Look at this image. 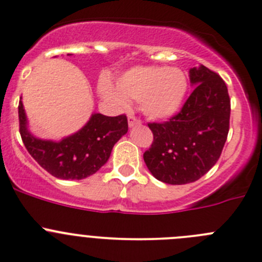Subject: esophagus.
<instances>
[{"label":"esophagus","instance_id":"esophagus-1","mask_svg":"<svg viewBox=\"0 0 262 262\" xmlns=\"http://www.w3.org/2000/svg\"><path fill=\"white\" fill-rule=\"evenodd\" d=\"M142 122H140L139 119H137L136 117H133V115H128V125L129 128H133V126L136 125H140Z\"/></svg>","mask_w":262,"mask_h":262}]
</instances>
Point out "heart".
<instances>
[{
    "mask_svg": "<svg viewBox=\"0 0 262 262\" xmlns=\"http://www.w3.org/2000/svg\"><path fill=\"white\" fill-rule=\"evenodd\" d=\"M188 89L187 76L178 68L136 66L119 76L117 89L109 81L99 84L106 100L125 108L128 101L140 103L144 115L152 120H167L182 108Z\"/></svg>",
    "mask_w": 262,
    "mask_h": 262,
    "instance_id": "obj_1",
    "label": "heart"
}]
</instances>
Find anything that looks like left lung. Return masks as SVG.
I'll use <instances>...</instances> for the list:
<instances>
[{
	"label": "left lung",
	"mask_w": 262,
	"mask_h": 262,
	"mask_svg": "<svg viewBox=\"0 0 262 262\" xmlns=\"http://www.w3.org/2000/svg\"><path fill=\"white\" fill-rule=\"evenodd\" d=\"M194 90L177 115L148 124L152 147L144 153L148 169L158 181L187 184L200 180L221 156L230 128V96L225 81L206 66L189 69Z\"/></svg>",
	"instance_id": "left-lung-1"
}]
</instances>
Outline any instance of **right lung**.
Segmentation results:
<instances>
[{
	"mask_svg": "<svg viewBox=\"0 0 262 262\" xmlns=\"http://www.w3.org/2000/svg\"><path fill=\"white\" fill-rule=\"evenodd\" d=\"M18 119L22 142L32 158L61 180H84L98 172L108 162L115 143L128 132L125 115L106 117L93 113L76 133L57 142L41 139L30 132L22 100L18 104Z\"/></svg>",
	"mask_w": 262,
	"mask_h": 262,
	"instance_id": "1",
	"label": "right lung"
}]
</instances>
